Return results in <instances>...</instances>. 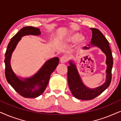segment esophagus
<instances>
[{
    "label": "esophagus",
    "instance_id": "34e87169",
    "mask_svg": "<svg viewBox=\"0 0 121 121\" xmlns=\"http://www.w3.org/2000/svg\"><path fill=\"white\" fill-rule=\"evenodd\" d=\"M68 60H69V57L66 55L62 56L60 59V62H61V63H65V62L68 61Z\"/></svg>",
    "mask_w": 121,
    "mask_h": 121
}]
</instances>
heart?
Returning a JSON list of instances; mask_svg holds the SVG:
<instances>
[{"label":"heart","instance_id":"obj_1","mask_svg":"<svg viewBox=\"0 0 121 121\" xmlns=\"http://www.w3.org/2000/svg\"><path fill=\"white\" fill-rule=\"evenodd\" d=\"M69 40L71 42H76L78 41L80 43H83L85 41V38L84 36H81L79 33H75L71 35L69 37Z\"/></svg>","mask_w":121,"mask_h":121}]
</instances>
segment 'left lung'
Instances as JSON below:
<instances>
[{
	"label": "left lung",
	"instance_id": "1",
	"mask_svg": "<svg viewBox=\"0 0 121 121\" xmlns=\"http://www.w3.org/2000/svg\"><path fill=\"white\" fill-rule=\"evenodd\" d=\"M92 31L91 45L97 46L102 50L106 55V81L102 86L95 89H90L83 84L75 65L70 61V65L67 67V79L69 88L74 97L82 100L92 99L101 94L109 86L112 80V69L113 66V57L109 45V42L102 33L96 28H91ZM90 47H85L88 49Z\"/></svg>",
	"mask_w": 121,
	"mask_h": 121
}]
</instances>
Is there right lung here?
<instances>
[{"instance_id":"1","label":"right lung","mask_w":121,"mask_h":121,"mask_svg":"<svg viewBox=\"0 0 121 121\" xmlns=\"http://www.w3.org/2000/svg\"><path fill=\"white\" fill-rule=\"evenodd\" d=\"M40 34L39 28L33 26L24 27L11 39L5 54L6 79L19 95L25 98H35L41 95L49 83L51 74L59 64V58H52L46 62L36 75L31 78L24 79L23 81L19 79L13 71L10 64L11 55L21 38L24 35H38Z\"/></svg>"}]
</instances>
